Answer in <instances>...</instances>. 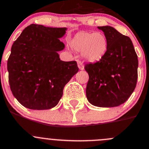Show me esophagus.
Returning <instances> with one entry per match:
<instances>
[{"instance_id":"1","label":"esophagus","mask_w":149,"mask_h":149,"mask_svg":"<svg viewBox=\"0 0 149 149\" xmlns=\"http://www.w3.org/2000/svg\"><path fill=\"white\" fill-rule=\"evenodd\" d=\"M78 67H79V70H84V65H83V62H81V61H79L78 62Z\"/></svg>"}]
</instances>
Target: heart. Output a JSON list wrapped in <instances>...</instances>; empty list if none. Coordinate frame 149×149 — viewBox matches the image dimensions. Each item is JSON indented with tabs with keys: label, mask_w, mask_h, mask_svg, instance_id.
I'll return each instance as SVG.
<instances>
[{
	"label": "heart",
	"mask_w": 149,
	"mask_h": 149,
	"mask_svg": "<svg viewBox=\"0 0 149 149\" xmlns=\"http://www.w3.org/2000/svg\"><path fill=\"white\" fill-rule=\"evenodd\" d=\"M70 44L73 49L81 52V57L84 60L91 63L101 61L108 48L107 38L101 31L79 32L73 36Z\"/></svg>",
	"instance_id": "obj_1"
}]
</instances>
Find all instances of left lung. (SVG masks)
<instances>
[{"label":"left lung","instance_id":"left-lung-1","mask_svg":"<svg viewBox=\"0 0 149 149\" xmlns=\"http://www.w3.org/2000/svg\"><path fill=\"white\" fill-rule=\"evenodd\" d=\"M108 40L104 57L84 67L89 75L86 95L98 107H115L127 101L135 89L138 59L131 39L109 26H98Z\"/></svg>","mask_w":149,"mask_h":149}]
</instances>
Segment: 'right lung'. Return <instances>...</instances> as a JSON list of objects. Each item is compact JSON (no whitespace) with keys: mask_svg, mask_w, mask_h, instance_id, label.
Returning a JSON list of instances; mask_svg holds the SVG:
<instances>
[{"mask_svg":"<svg viewBox=\"0 0 149 149\" xmlns=\"http://www.w3.org/2000/svg\"><path fill=\"white\" fill-rule=\"evenodd\" d=\"M67 28L31 24L13 43L7 62L11 90L20 104L30 109H49L58 104L67 83L79 71L75 61L64 62L59 39Z\"/></svg>","mask_w":149,"mask_h":149,"instance_id":"right-lung-1","label":"right lung"}]
</instances>
